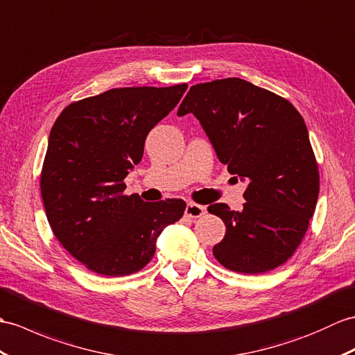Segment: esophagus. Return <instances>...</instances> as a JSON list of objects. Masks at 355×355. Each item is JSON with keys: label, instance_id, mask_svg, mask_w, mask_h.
<instances>
[{"label": "esophagus", "instance_id": "1", "mask_svg": "<svg viewBox=\"0 0 355 355\" xmlns=\"http://www.w3.org/2000/svg\"><path fill=\"white\" fill-rule=\"evenodd\" d=\"M184 213H186V216H189V218L198 219V218H201L202 215H205V207H204V205H200V204L189 202L186 205Z\"/></svg>", "mask_w": 355, "mask_h": 355}]
</instances>
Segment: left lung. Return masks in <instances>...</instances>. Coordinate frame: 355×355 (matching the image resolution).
I'll use <instances>...</instances> for the list:
<instances>
[{
  "mask_svg": "<svg viewBox=\"0 0 355 355\" xmlns=\"http://www.w3.org/2000/svg\"><path fill=\"white\" fill-rule=\"evenodd\" d=\"M187 113L200 121L230 174L248 181L242 210L209 205L227 227L213 255L242 274L283 265L306 234L319 195L318 163L300 112L234 77L192 86L177 112Z\"/></svg>",
  "mask_w": 355,
  "mask_h": 355,
  "instance_id": "obj_1",
  "label": "left lung"
}]
</instances>
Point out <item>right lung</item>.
Listing matches in <instances>:
<instances>
[{"label":"right lung","instance_id":"1","mask_svg":"<svg viewBox=\"0 0 355 355\" xmlns=\"http://www.w3.org/2000/svg\"><path fill=\"white\" fill-rule=\"evenodd\" d=\"M186 89H110L69 104L54 122L40 174L46 218L63 248L95 274L122 277L145 268L163 228L183 216V200L123 195V178Z\"/></svg>","mask_w":355,"mask_h":355}]
</instances>
